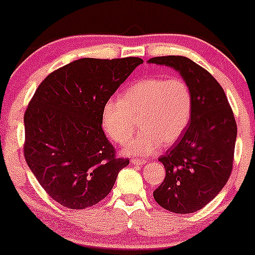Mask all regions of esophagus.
Wrapping results in <instances>:
<instances>
[{
    "label": "esophagus",
    "mask_w": 255,
    "mask_h": 255,
    "mask_svg": "<svg viewBox=\"0 0 255 255\" xmlns=\"http://www.w3.org/2000/svg\"><path fill=\"white\" fill-rule=\"evenodd\" d=\"M130 163L133 165H144V164H146V162L144 159H139V158H131Z\"/></svg>",
    "instance_id": "1"
}]
</instances>
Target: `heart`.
I'll return each mask as SVG.
<instances>
[{"mask_svg":"<svg viewBox=\"0 0 255 255\" xmlns=\"http://www.w3.org/2000/svg\"><path fill=\"white\" fill-rule=\"evenodd\" d=\"M193 97L183 79L150 77L128 87L121 99L110 98L102 109V125L113 141L126 145L127 156H150L163 144L171 145L183 134L191 121Z\"/></svg>","mask_w":255,"mask_h":255,"instance_id":"heart-1","label":"heart"}]
</instances>
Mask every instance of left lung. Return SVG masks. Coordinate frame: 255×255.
Returning a JSON list of instances; mask_svg holds the SVG:
<instances>
[{
  "mask_svg": "<svg viewBox=\"0 0 255 255\" xmlns=\"http://www.w3.org/2000/svg\"><path fill=\"white\" fill-rule=\"evenodd\" d=\"M147 62L180 73L193 97L191 121L182 137L158 159L165 178L153 198L170 212H195L213 200L230 176L238 135L235 118L218 81L192 60L162 56Z\"/></svg>",
  "mask_w": 255,
  "mask_h": 255,
  "instance_id": "left-lung-1",
  "label": "left lung"
}]
</instances>
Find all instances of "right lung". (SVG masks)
<instances>
[{
    "instance_id": "1",
    "label": "right lung",
    "mask_w": 255,
    "mask_h": 255,
    "mask_svg": "<svg viewBox=\"0 0 255 255\" xmlns=\"http://www.w3.org/2000/svg\"><path fill=\"white\" fill-rule=\"evenodd\" d=\"M144 61L80 58L49 74L24 116V154L49 197L83 210L109 194L129 159L116 158L102 128L103 105Z\"/></svg>"
}]
</instances>
